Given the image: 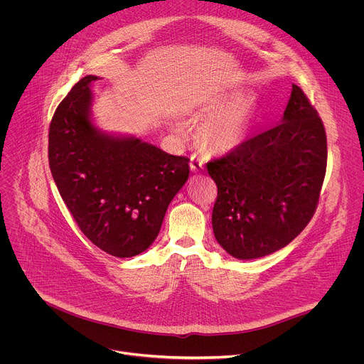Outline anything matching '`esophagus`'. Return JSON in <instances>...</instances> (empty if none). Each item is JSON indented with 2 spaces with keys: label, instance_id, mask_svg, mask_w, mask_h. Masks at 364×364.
Masks as SVG:
<instances>
[{
  "label": "esophagus",
  "instance_id": "34e87169",
  "mask_svg": "<svg viewBox=\"0 0 364 364\" xmlns=\"http://www.w3.org/2000/svg\"><path fill=\"white\" fill-rule=\"evenodd\" d=\"M190 167H191V170H193L194 173H200V171L204 170L205 161H204V159H203L201 156L193 154L191 159H190Z\"/></svg>",
  "mask_w": 364,
  "mask_h": 364
}]
</instances>
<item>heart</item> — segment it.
Segmentation results:
<instances>
[{
    "label": "heart",
    "instance_id": "obj_1",
    "mask_svg": "<svg viewBox=\"0 0 364 364\" xmlns=\"http://www.w3.org/2000/svg\"><path fill=\"white\" fill-rule=\"evenodd\" d=\"M232 96H234L232 93L214 95L208 100H205L203 105H200L196 109V112L198 113L214 112L217 108L222 107L225 102L231 100ZM251 120H252V106L250 100L244 97H238L224 108L222 107L220 111L211 114L203 123L200 129V139L207 147L213 150H217V151L231 150L242 143V140L248 133Z\"/></svg>",
    "mask_w": 364,
    "mask_h": 364
}]
</instances>
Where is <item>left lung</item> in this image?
I'll return each mask as SVG.
<instances>
[{
    "label": "left lung",
    "instance_id": "1",
    "mask_svg": "<svg viewBox=\"0 0 364 364\" xmlns=\"http://www.w3.org/2000/svg\"><path fill=\"white\" fill-rule=\"evenodd\" d=\"M326 163L323 122L292 85L281 123L207 163L218 188L213 210L218 244L238 259L287 247L316 211Z\"/></svg>",
    "mask_w": 364,
    "mask_h": 364
}]
</instances>
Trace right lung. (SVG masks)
<instances>
[{"label": "right lung", "mask_w": 364, "mask_h": 364, "mask_svg": "<svg viewBox=\"0 0 364 364\" xmlns=\"http://www.w3.org/2000/svg\"><path fill=\"white\" fill-rule=\"evenodd\" d=\"M97 76L82 77L49 124V168L80 231L102 251L130 258L146 251L170 201L188 178L190 159L134 137H113L90 122Z\"/></svg>", "instance_id": "add662e5"}]
</instances>
